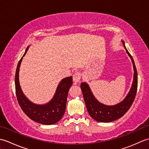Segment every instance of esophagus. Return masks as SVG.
Wrapping results in <instances>:
<instances>
[{"label": "esophagus", "instance_id": "esophagus-1", "mask_svg": "<svg viewBox=\"0 0 149 149\" xmlns=\"http://www.w3.org/2000/svg\"><path fill=\"white\" fill-rule=\"evenodd\" d=\"M81 77V73L79 72H76L74 75H73V81H74V82H75V83H79V82L80 81Z\"/></svg>", "mask_w": 149, "mask_h": 149}]
</instances>
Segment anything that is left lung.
<instances>
[{"label":"left lung","instance_id":"1","mask_svg":"<svg viewBox=\"0 0 149 149\" xmlns=\"http://www.w3.org/2000/svg\"><path fill=\"white\" fill-rule=\"evenodd\" d=\"M122 42L123 47L131 59L134 68V78L130 91L127 95L122 102L113 106H107L99 102L94 97L90 88L87 83H82L81 88L83 92V97L88 112L91 118L99 122H110L121 118L130 108L135 99L138 87V74L133 58L129 54L125 46L123 40Z\"/></svg>","mask_w":149,"mask_h":149}]
</instances>
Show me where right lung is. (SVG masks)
I'll return each instance as SVG.
<instances>
[{"instance_id":"obj_1","label":"right lung","mask_w":149,"mask_h":149,"mask_svg":"<svg viewBox=\"0 0 149 149\" xmlns=\"http://www.w3.org/2000/svg\"><path fill=\"white\" fill-rule=\"evenodd\" d=\"M19 61L15 74V91L19 105L26 115L33 121L44 125H52L62 118L65 112L66 100L70 88L72 85V77L63 79L58 84L52 100L43 105L34 104L25 96L19 83V70L23 57Z\"/></svg>"}]
</instances>
